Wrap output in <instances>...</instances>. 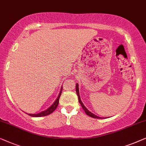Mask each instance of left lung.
Here are the masks:
<instances>
[{
  "mask_svg": "<svg viewBox=\"0 0 146 146\" xmlns=\"http://www.w3.org/2000/svg\"><path fill=\"white\" fill-rule=\"evenodd\" d=\"M76 93H77V94L78 96V99H79V103L81 104V105L82 106V108H83V109L84 110V111L85 112V113L87 114L88 116L92 117V118H98V119H101V118H102V117H99L98 116H96V115L94 114L93 113H92L91 112H90L89 110L87 109V108L85 107V105H84L83 102H82L81 100V97H80V94H79V85H78V83L76 84Z\"/></svg>",
  "mask_w": 146,
  "mask_h": 146,
  "instance_id": "left-lung-1",
  "label": "left lung"
}]
</instances>
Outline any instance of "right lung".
<instances>
[{
    "mask_svg": "<svg viewBox=\"0 0 146 146\" xmlns=\"http://www.w3.org/2000/svg\"><path fill=\"white\" fill-rule=\"evenodd\" d=\"M62 89H63V88L61 87L60 91H59V95H58V96H57V98H56V100H55V102H53L52 105L50 106V107H49L48 109H46V110H44V111H42V112H40V113H38V114H28L29 115V116H32V117H42V116H48V115L50 114L51 113H52V112L54 111L55 109H56L57 106H58L59 100V98H60V96L61 94V92H62Z\"/></svg>",
    "mask_w": 146,
    "mask_h": 146,
    "instance_id": "obj_1",
    "label": "right lung"
}]
</instances>
